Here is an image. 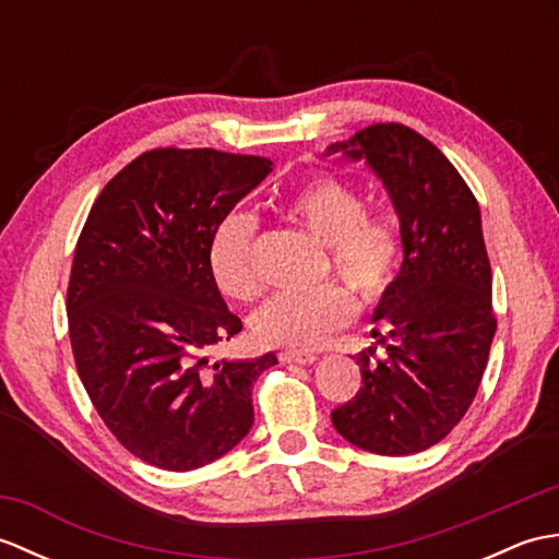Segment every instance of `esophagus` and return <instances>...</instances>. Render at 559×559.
I'll return each instance as SVG.
<instances>
[{
	"mask_svg": "<svg viewBox=\"0 0 559 559\" xmlns=\"http://www.w3.org/2000/svg\"><path fill=\"white\" fill-rule=\"evenodd\" d=\"M283 362H298V365H312L317 362V355L310 350H283L281 353Z\"/></svg>",
	"mask_w": 559,
	"mask_h": 559,
	"instance_id": "esophagus-1",
	"label": "esophagus"
}]
</instances>
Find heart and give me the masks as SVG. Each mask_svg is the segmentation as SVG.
<instances>
[{
  "label": "heart",
  "mask_w": 559,
  "mask_h": 559,
  "mask_svg": "<svg viewBox=\"0 0 559 559\" xmlns=\"http://www.w3.org/2000/svg\"><path fill=\"white\" fill-rule=\"evenodd\" d=\"M283 211L329 247L331 264L362 302L384 298L401 261V235L391 218L367 213L358 189L331 175L314 177L290 189ZM254 233V218L230 213L213 235L211 273L228 298L252 300L259 293L252 269ZM355 312L358 302L350 290L326 283L312 290L273 295L252 314V329L269 346L314 348L346 326Z\"/></svg>",
  "instance_id": "heart-1"
}]
</instances>
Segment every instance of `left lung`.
Returning <instances> with one entry per match:
<instances>
[{"label":"left lung","instance_id":"left-lung-1","mask_svg":"<svg viewBox=\"0 0 559 559\" xmlns=\"http://www.w3.org/2000/svg\"><path fill=\"white\" fill-rule=\"evenodd\" d=\"M365 160L399 216L403 261L358 353L362 386L331 413L336 432L382 456L444 439L476 399L495 336L480 209L444 153L403 124H372L326 156Z\"/></svg>","mask_w":559,"mask_h":559}]
</instances>
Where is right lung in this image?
Listing matches in <instances>:
<instances>
[{
  "label": "right lung",
  "mask_w": 559,
  "mask_h": 559,
  "mask_svg": "<svg viewBox=\"0 0 559 559\" xmlns=\"http://www.w3.org/2000/svg\"><path fill=\"white\" fill-rule=\"evenodd\" d=\"M269 158L156 148L105 185L76 242L69 338L103 423L141 461L194 471L252 430V386L276 355L213 360L242 331L211 273L218 225Z\"/></svg>",
  "instance_id": "right-lung-1"
}]
</instances>
